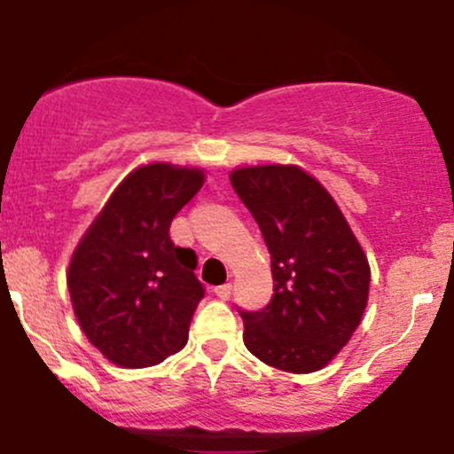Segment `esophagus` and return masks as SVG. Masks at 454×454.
<instances>
[{"instance_id":"34e87169","label":"esophagus","mask_w":454,"mask_h":454,"mask_svg":"<svg viewBox=\"0 0 454 454\" xmlns=\"http://www.w3.org/2000/svg\"><path fill=\"white\" fill-rule=\"evenodd\" d=\"M214 293H216L218 299H229L231 297V284H221V286L214 288Z\"/></svg>"}]
</instances>
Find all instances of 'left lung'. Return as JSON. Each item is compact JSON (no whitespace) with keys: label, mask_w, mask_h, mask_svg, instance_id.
<instances>
[{"label":"left lung","mask_w":454,"mask_h":454,"mask_svg":"<svg viewBox=\"0 0 454 454\" xmlns=\"http://www.w3.org/2000/svg\"><path fill=\"white\" fill-rule=\"evenodd\" d=\"M231 185L264 236L275 282L264 308H238L247 349L282 372H317L361 324L365 254L332 196L301 168H240Z\"/></svg>","instance_id":"obj_1"}]
</instances>
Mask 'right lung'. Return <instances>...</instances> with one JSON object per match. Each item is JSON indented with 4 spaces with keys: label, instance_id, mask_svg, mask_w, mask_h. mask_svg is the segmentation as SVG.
Returning <instances> with one entry per match:
<instances>
[{
    "label": "right lung",
    "instance_id": "obj_1",
    "mask_svg": "<svg viewBox=\"0 0 454 454\" xmlns=\"http://www.w3.org/2000/svg\"><path fill=\"white\" fill-rule=\"evenodd\" d=\"M203 172L142 166L118 185L69 262L67 286L87 339L120 367H151L179 352L203 284L196 254L170 240V223Z\"/></svg>",
    "mask_w": 454,
    "mask_h": 454
}]
</instances>
